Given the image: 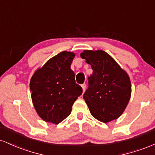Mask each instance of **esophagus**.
<instances>
[{"label":"esophagus","instance_id":"34e87169","mask_svg":"<svg viewBox=\"0 0 155 155\" xmlns=\"http://www.w3.org/2000/svg\"><path fill=\"white\" fill-rule=\"evenodd\" d=\"M81 87H82V90H83V91L84 92L85 90H86V88H87V85H86V84H81Z\"/></svg>","mask_w":155,"mask_h":155}]
</instances>
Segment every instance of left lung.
<instances>
[{
	"label": "left lung",
	"instance_id": "obj_1",
	"mask_svg": "<svg viewBox=\"0 0 155 155\" xmlns=\"http://www.w3.org/2000/svg\"><path fill=\"white\" fill-rule=\"evenodd\" d=\"M93 70L83 98L96 120L107 123L120 117L131 95L127 74L103 50H84L80 54Z\"/></svg>",
	"mask_w": 155,
	"mask_h": 155
}]
</instances>
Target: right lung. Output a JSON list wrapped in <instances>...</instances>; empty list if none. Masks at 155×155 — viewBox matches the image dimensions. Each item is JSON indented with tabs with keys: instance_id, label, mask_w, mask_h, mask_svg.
<instances>
[{
	"instance_id": "right-lung-1",
	"label": "right lung",
	"mask_w": 155,
	"mask_h": 155,
	"mask_svg": "<svg viewBox=\"0 0 155 155\" xmlns=\"http://www.w3.org/2000/svg\"><path fill=\"white\" fill-rule=\"evenodd\" d=\"M75 54L63 51L35 71L30 82L33 106L42 120L59 124L70 115L72 106L82 94L71 65Z\"/></svg>"
}]
</instances>
